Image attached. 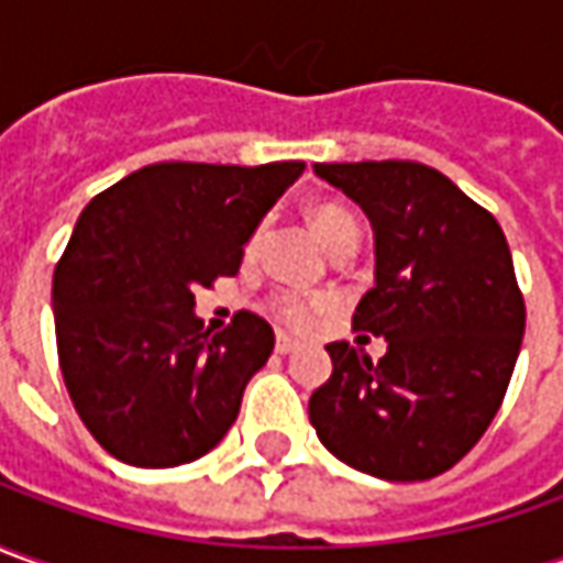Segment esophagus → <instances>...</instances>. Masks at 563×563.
Listing matches in <instances>:
<instances>
[{
  "label": "esophagus",
  "instance_id": "1",
  "mask_svg": "<svg viewBox=\"0 0 563 563\" xmlns=\"http://www.w3.org/2000/svg\"><path fill=\"white\" fill-rule=\"evenodd\" d=\"M296 349H299V342L292 340V336H286V333L277 336V352H280V355H292Z\"/></svg>",
  "mask_w": 563,
  "mask_h": 563
}]
</instances>
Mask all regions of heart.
Segmentation results:
<instances>
[{
	"mask_svg": "<svg viewBox=\"0 0 563 563\" xmlns=\"http://www.w3.org/2000/svg\"><path fill=\"white\" fill-rule=\"evenodd\" d=\"M308 223L311 230L318 233V240L327 245L330 255H336L340 249H355L361 240V223L358 218L340 202H318L308 208ZM262 243V227L252 230L249 243H245V255H255V249ZM333 299L323 296V292H292V289H280V292H271L264 299V311L271 318L289 327V330H308L314 327V320L320 314L330 311Z\"/></svg>",
	"mask_w": 563,
	"mask_h": 563,
	"instance_id": "obj_1",
	"label": "heart"
}]
</instances>
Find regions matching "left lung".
I'll return each mask as SVG.
<instances>
[{
  "label": "left lung",
  "instance_id": "1",
  "mask_svg": "<svg viewBox=\"0 0 563 563\" xmlns=\"http://www.w3.org/2000/svg\"><path fill=\"white\" fill-rule=\"evenodd\" d=\"M367 211L377 283L352 327L386 336L371 361L330 342V379L308 401L320 442L349 467L415 483L445 474L474 449L508 393L523 292L493 214L437 167L417 162L314 165Z\"/></svg>",
  "mask_w": 563,
  "mask_h": 563
}]
</instances>
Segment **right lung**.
<instances>
[{
	"mask_svg": "<svg viewBox=\"0 0 563 563\" xmlns=\"http://www.w3.org/2000/svg\"><path fill=\"white\" fill-rule=\"evenodd\" d=\"M301 170L158 162L84 208L52 277L55 342L70 401L108 455L177 467L233 427L274 330L240 311L211 333L192 292L240 271L252 230Z\"/></svg>",
	"mask_w": 563,
	"mask_h": 563,
	"instance_id": "right-lung-1",
	"label": "right lung"
}]
</instances>
